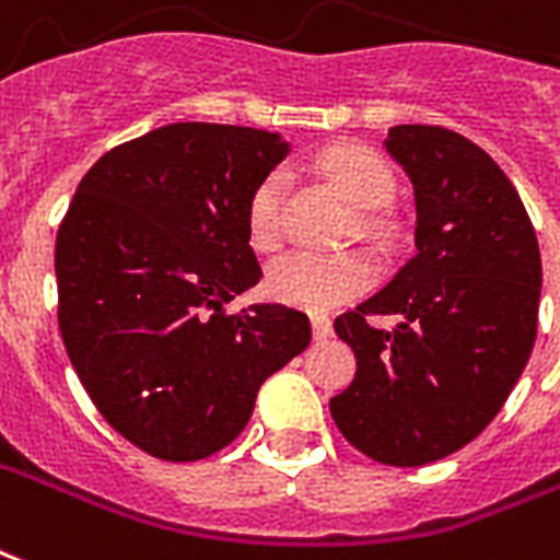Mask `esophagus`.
Wrapping results in <instances>:
<instances>
[{"label":"esophagus","mask_w":560,"mask_h":560,"mask_svg":"<svg viewBox=\"0 0 560 560\" xmlns=\"http://www.w3.org/2000/svg\"><path fill=\"white\" fill-rule=\"evenodd\" d=\"M312 332L314 341H326L332 335V320L326 314H312Z\"/></svg>","instance_id":"esophagus-1"}]
</instances>
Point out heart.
<instances>
[{
  "label": "heart",
  "instance_id": "1",
  "mask_svg": "<svg viewBox=\"0 0 560 560\" xmlns=\"http://www.w3.org/2000/svg\"><path fill=\"white\" fill-rule=\"evenodd\" d=\"M317 175L335 186L350 205H355V228L374 237L376 243H388L397 234V222L385 213L383 201L395 189L392 165L383 156L359 142H341L317 153L314 160ZM248 240L255 248H276L284 237V180L279 172H269L255 184L246 201ZM374 279V260L359 248H343L332 255H284L272 260L267 269L264 288L272 300L300 305V308H335L341 302L353 300Z\"/></svg>",
  "mask_w": 560,
  "mask_h": 560
}]
</instances>
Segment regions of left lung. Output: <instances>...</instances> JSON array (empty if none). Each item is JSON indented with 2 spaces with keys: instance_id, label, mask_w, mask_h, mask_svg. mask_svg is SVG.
<instances>
[{
  "instance_id": "1",
  "label": "left lung",
  "mask_w": 560,
  "mask_h": 560,
  "mask_svg": "<svg viewBox=\"0 0 560 560\" xmlns=\"http://www.w3.org/2000/svg\"><path fill=\"white\" fill-rule=\"evenodd\" d=\"M385 148L416 186V255L335 317L355 376L329 400L343 439L385 466H424L499 416L537 338L540 248L520 192L445 127L400 124ZM397 313L392 330L370 317Z\"/></svg>"
}]
</instances>
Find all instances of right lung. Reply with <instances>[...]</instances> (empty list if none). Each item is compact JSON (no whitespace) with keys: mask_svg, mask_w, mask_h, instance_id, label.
Segmentation results:
<instances>
[{"mask_svg":"<svg viewBox=\"0 0 560 560\" xmlns=\"http://www.w3.org/2000/svg\"><path fill=\"white\" fill-rule=\"evenodd\" d=\"M284 153L255 127L168 124L103 153L61 219L65 350L101 416L151 457L231 445L264 380L312 341L288 305L228 312L260 279L246 201Z\"/></svg>","mask_w":560,"mask_h":560,"instance_id":"right-lung-1","label":"right lung"}]
</instances>
